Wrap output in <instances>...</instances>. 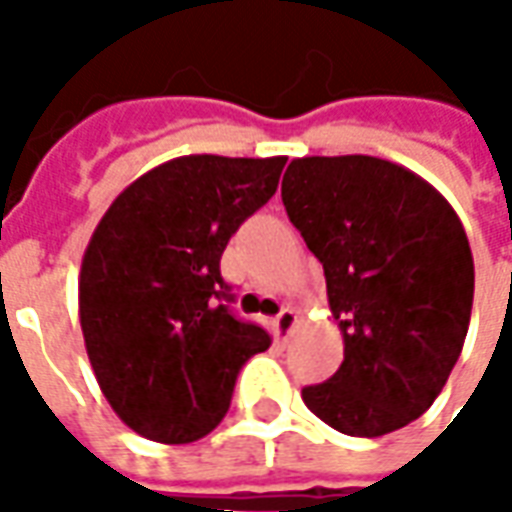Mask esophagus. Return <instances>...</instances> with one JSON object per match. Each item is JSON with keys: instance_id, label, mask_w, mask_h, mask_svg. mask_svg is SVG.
<instances>
[{"instance_id": "obj_1", "label": "esophagus", "mask_w": 512, "mask_h": 512, "mask_svg": "<svg viewBox=\"0 0 512 512\" xmlns=\"http://www.w3.org/2000/svg\"><path fill=\"white\" fill-rule=\"evenodd\" d=\"M296 323H299V315H296V310H282L274 318V332H277V337H290V332L296 329Z\"/></svg>"}]
</instances>
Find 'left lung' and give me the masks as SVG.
Segmentation results:
<instances>
[{"mask_svg": "<svg viewBox=\"0 0 512 512\" xmlns=\"http://www.w3.org/2000/svg\"><path fill=\"white\" fill-rule=\"evenodd\" d=\"M282 202L323 263L343 365L304 386L312 414L376 439L422 417L469 332L474 260L458 213L428 180L376 156L293 158Z\"/></svg>", "mask_w": 512, "mask_h": 512, "instance_id": "left-lung-1", "label": "left lung"}]
</instances>
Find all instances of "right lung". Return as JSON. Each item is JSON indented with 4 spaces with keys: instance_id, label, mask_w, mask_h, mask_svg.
Wrapping results in <instances>:
<instances>
[{
    "instance_id": "right-lung-1",
    "label": "right lung",
    "mask_w": 512,
    "mask_h": 512,
    "mask_svg": "<svg viewBox=\"0 0 512 512\" xmlns=\"http://www.w3.org/2000/svg\"><path fill=\"white\" fill-rule=\"evenodd\" d=\"M285 161L172 158L120 191L95 227L79 271L84 348L109 406L139 436H208L241 365L271 345L266 329L227 310L219 260L274 197Z\"/></svg>"
}]
</instances>
